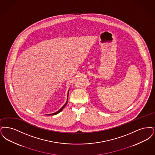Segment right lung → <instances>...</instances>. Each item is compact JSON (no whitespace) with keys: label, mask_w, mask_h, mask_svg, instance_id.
<instances>
[{"label":"right lung","mask_w":155,"mask_h":155,"mask_svg":"<svg viewBox=\"0 0 155 155\" xmlns=\"http://www.w3.org/2000/svg\"><path fill=\"white\" fill-rule=\"evenodd\" d=\"M68 94H69V91H68V93L67 101L66 102V103L64 105V106H63L62 108H61L59 110H58L57 112H55V113H53V114H47V115H54V114H58V113H60V112L61 111H62V110L64 109V107L66 106V105L67 104L68 101Z\"/></svg>","instance_id":"right-lung-1"}]
</instances>
